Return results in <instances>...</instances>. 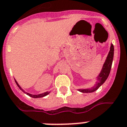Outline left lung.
Segmentation results:
<instances>
[{
  "instance_id": "left-lung-1",
  "label": "left lung",
  "mask_w": 127,
  "mask_h": 127,
  "mask_svg": "<svg viewBox=\"0 0 127 127\" xmlns=\"http://www.w3.org/2000/svg\"><path fill=\"white\" fill-rule=\"evenodd\" d=\"M113 57H114V46L112 44H111L110 51L109 52L105 62L103 64L102 71L98 77V79H98V82L96 84L95 87H93L91 89H85V90H80H80H79V91L82 93H92L98 90L104 83L105 81L107 80V79L109 75L111 66H112Z\"/></svg>"
}]
</instances>
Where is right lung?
<instances>
[{
    "instance_id": "obj_1",
    "label": "right lung",
    "mask_w": 127,
    "mask_h": 127,
    "mask_svg": "<svg viewBox=\"0 0 127 127\" xmlns=\"http://www.w3.org/2000/svg\"><path fill=\"white\" fill-rule=\"evenodd\" d=\"M15 80V82H16V85H17V86H18V88H19L20 89V90H22V91H23V92H24V93H26V94H27V95H29V96H31V97H32V98H41V97H43V96H47V95H48V94H49V93H50V92H48V91H47V92L43 93H42V94L36 95H31V94H29V93H26V92H25V91H24V90H23V89H22V88H21L20 86H19V84H18V82H16V80Z\"/></svg>"
}]
</instances>
